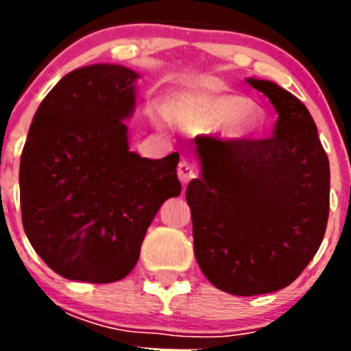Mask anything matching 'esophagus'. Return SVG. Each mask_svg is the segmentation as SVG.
Instances as JSON below:
<instances>
[{"label":"esophagus","mask_w":351,"mask_h":351,"mask_svg":"<svg viewBox=\"0 0 351 351\" xmlns=\"http://www.w3.org/2000/svg\"><path fill=\"white\" fill-rule=\"evenodd\" d=\"M178 178H179V181L182 182V184H188L191 179L197 178V169L191 165L190 161L182 160L181 163L178 165Z\"/></svg>","instance_id":"esophagus-1"}]
</instances>
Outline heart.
<instances>
[{
	"label": "heart",
	"instance_id": "1",
	"mask_svg": "<svg viewBox=\"0 0 351 351\" xmlns=\"http://www.w3.org/2000/svg\"><path fill=\"white\" fill-rule=\"evenodd\" d=\"M167 117L173 125L188 130H207L226 125V137L244 138L256 132L260 114L246 96L234 93H198L167 107Z\"/></svg>",
	"mask_w": 351,
	"mask_h": 351
}]
</instances>
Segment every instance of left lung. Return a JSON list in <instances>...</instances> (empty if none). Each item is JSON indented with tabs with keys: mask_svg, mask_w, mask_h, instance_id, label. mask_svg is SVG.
<instances>
[{
	"mask_svg": "<svg viewBox=\"0 0 351 351\" xmlns=\"http://www.w3.org/2000/svg\"><path fill=\"white\" fill-rule=\"evenodd\" d=\"M278 112L263 141L195 138L202 176L186 188L195 258L232 295H260L299 278L324 241L330 169L306 105L271 80L247 79Z\"/></svg>",
	"mask_w": 351,
	"mask_h": 351,
	"instance_id": "8db88e82",
	"label": "left lung"
}]
</instances>
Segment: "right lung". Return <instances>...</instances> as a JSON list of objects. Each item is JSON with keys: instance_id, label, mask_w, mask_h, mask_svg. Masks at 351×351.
<instances>
[{"instance_id": "1", "label": "right lung", "mask_w": 351, "mask_h": 351, "mask_svg": "<svg viewBox=\"0 0 351 351\" xmlns=\"http://www.w3.org/2000/svg\"><path fill=\"white\" fill-rule=\"evenodd\" d=\"M137 71L89 64L64 75L36 110L21 156V209L31 246L66 280L112 283L132 272L167 198L181 193L179 154L130 151L125 121Z\"/></svg>"}]
</instances>
